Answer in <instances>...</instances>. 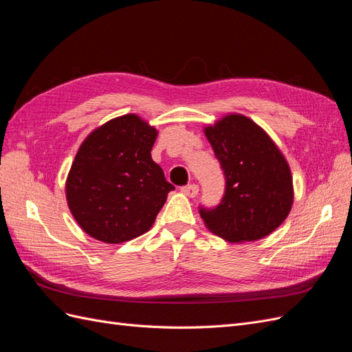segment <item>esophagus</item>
<instances>
[{"label":"esophagus","instance_id":"obj_1","mask_svg":"<svg viewBox=\"0 0 352 352\" xmlns=\"http://www.w3.org/2000/svg\"><path fill=\"white\" fill-rule=\"evenodd\" d=\"M182 192H184L186 197H189V198H194V197H197V194H198V185L190 184V185L182 186Z\"/></svg>","mask_w":352,"mask_h":352}]
</instances>
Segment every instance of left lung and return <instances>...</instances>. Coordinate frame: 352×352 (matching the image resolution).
<instances>
[{
    "mask_svg": "<svg viewBox=\"0 0 352 352\" xmlns=\"http://www.w3.org/2000/svg\"><path fill=\"white\" fill-rule=\"evenodd\" d=\"M204 133L225 172L220 204L199 208L204 225L228 242L270 235L289 214L294 185L289 164L263 127L242 114H226Z\"/></svg>",
    "mask_w": 352,
    "mask_h": 352,
    "instance_id": "obj_1",
    "label": "left lung"
}]
</instances>
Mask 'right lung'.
<instances>
[{
  "mask_svg": "<svg viewBox=\"0 0 352 352\" xmlns=\"http://www.w3.org/2000/svg\"><path fill=\"white\" fill-rule=\"evenodd\" d=\"M157 129L124 114L94 129L72 163L66 199L89 236L120 243L150 230L175 186L151 158Z\"/></svg>",
  "mask_w": 352,
  "mask_h": 352,
  "instance_id": "add662e5",
  "label": "right lung"
}]
</instances>
